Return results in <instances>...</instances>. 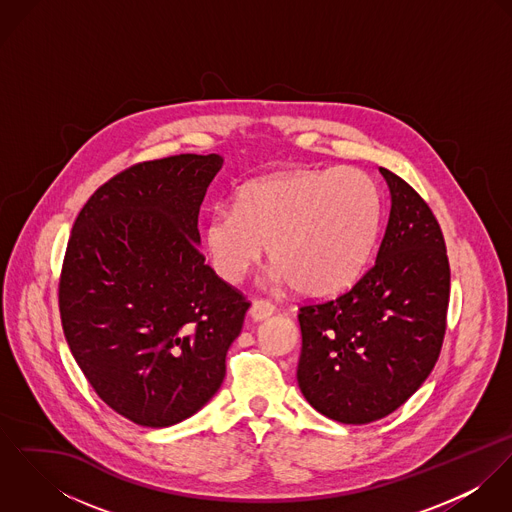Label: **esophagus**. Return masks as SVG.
I'll return each mask as SVG.
<instances>
[{"instance_id": "34e87169", "label": "esophagus", "mask_w": 512, "mask_h": 512, "mask_svg": "<svg viewBox=\"0 0 512 512\" xmlns=\"http://www.w3.org/2000/svg\"><path fill=\"white\" fill-rule=\"evenodd\" d=\"M274 311H276V307H274L270 301H266V299H254L252 305H250V317H252L254 321H264V319H268Z\"/></svg>"}]
</instances>
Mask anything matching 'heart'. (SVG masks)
Returning <instances> with one entry per match:
<instances>
[{"instance_id": "obj_1", "label": "heart", "mask_w": 512, "mask_h": 512, "mask_svg": "<svg viewBox=\"0 0 512 512\" xmlns=\"http://www.w3.org/2000/svg\"><path fill=\"white\" fill-rule=\"evenodd\" d=\"M380 215L378 187L359 169L278 173L242 185L234 209H213L203 246L226 284H238L268 244L278 280L303 295L329 297L365 270Z\"/></svg>"}]
</instances>
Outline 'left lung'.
<instances>
[{
	"mask_svg": "<svg viewBox=\"0 0 512 512\" xmlns=\"http://www.w3.org/2000/svg\"><path fill=\"white\" fill-rule=\"evenodd\" d=\"M390 217L376 262L339 297L299 309L297 384L341 424L400 408L436 366L449 303V262L438 220L398 175L378 169Z\"/></svg>",
	"mask_w": 512,
	"mask_h": 512,
	"instance_id": "1",
	"label": "left lung"
}]
</instances>
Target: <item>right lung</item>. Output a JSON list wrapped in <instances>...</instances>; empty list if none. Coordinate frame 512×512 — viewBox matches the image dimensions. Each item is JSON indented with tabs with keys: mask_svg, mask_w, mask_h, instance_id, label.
I'll use <instances>...</instances> for the list:
<instances>
[{
	"mask_svg": "<svg viewBox=\"0 0 512 512\" xmlns=\"http://www.w3.org/2000/svg\"><path fill=\"white\" fill-rule=\"evenodd\" d=\"M222 163L219 153L138 163L74 220L63 331L94 392L138 426L179 424L217 394L250 307L199 252V209Z\"/></svg>",
	"mask_w": 512,
	"mask_h": 512,
	"instance_id": "add662e5",
	"label": "right lung"
}]
</instances>
